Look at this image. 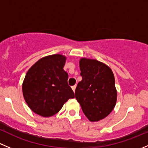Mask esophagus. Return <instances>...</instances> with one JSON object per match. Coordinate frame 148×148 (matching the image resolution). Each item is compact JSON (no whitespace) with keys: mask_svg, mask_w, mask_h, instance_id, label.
I'll list each match as a JSON object with an SVG mask.
<instances>
[{"mask_svg":"<svg viewBox=\"0 0 148 148\" xmlns=\"http://www.w3.org/2000/svg\"><path fill=\"white\" fill-rule=\"evenodd\" d=\"M75 88H76V85H73V86H72V90H73V92H75Z\"/></svg>","mask_w":148,"mask_h":148,"instance_id":"34e87169","label":"esophagus"}]
</instances>
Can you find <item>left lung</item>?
Here are the masks:
<instances>
[{
  "instance_id": "8db88e82",
  "label": "left lung",
  "mask_w": 148,
  "mask_h": 148,
  "mask_svg": "<svg viewBox=\"0 0 148 148\" xmlns=\"http://www.w3.org/2000/svg\"><path fill=\"white\" fill-rule=\"evenodd\" d=\"M82 80L76 87L75 98L91 122L107 117L116 104L117 90L112 70L94 59L80 60Z\"/></svg>"
}]
</instances>
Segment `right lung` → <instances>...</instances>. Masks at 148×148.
<instances>
[{
    "mask_svg": "<svg viewBox=\"0 0 148 148\" xmlns=\"http://www.w3.org/2000/svg\"><path fill=\"white\" fill-rule=\"evenodd\" d=\"M66 58L54 54L42 58L27 72L23 94L28 107L38 115L51 117L61 109L74 92L68 84V74L63 70Z\"/></svg>",
    "mask_w": 148,
    "mask_h": 148,
    "instance_id": "right-lung-1",
    "label": "right lung"
}]
</instances>
